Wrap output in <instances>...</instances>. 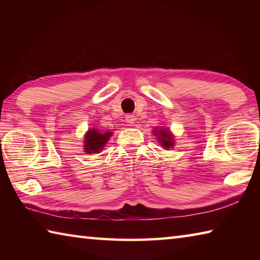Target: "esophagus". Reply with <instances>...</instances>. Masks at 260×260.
I'll return each mask as SVG.
<instances>
[{
  "label": "esophagus",
  "mask_w": 260,
  "mask_h": 260,
  "mask_svg": "<svg viewBox=\"0 0 260 260\" xmlns=\"http://www.w3.org/2000/svg\"><path fill=\"white\" fill-rule=\"evenodd\" d=\"M125 120L131 125V124H133V122L135 121V118H134V116H132V114H127V116L125 117Z\"/></svg>",
  "instance_id": "34e87169"
}]
</instances>
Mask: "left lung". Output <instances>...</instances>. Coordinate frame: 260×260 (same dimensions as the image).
<instances>
[{
  "label": "left lung",
  "mask_w": 260,
  "mask_h": 260,
  "mask_svg": "<svg viewBox=\"0 0 260 260\" xmlns=\"http://www.w3.org/2000/svg\"><path fill=\"white\" fill-rule=\"evenodd\" d=\"M156 135L158 136V140H159V142L161 143V146L164 148H171L173 147V141H172V135L169 131H159V132H156L155 131Z\"/></svg>",
  "instance_id": "8db88e82"
}]
</instances>
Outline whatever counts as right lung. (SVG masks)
Masks as SVG:
<instances>
[{
    "mask_svg": "<svg viewBox=\"0 0 260 260\" xmlns=\"http://www.w3.org/2000/svg\"><path fill=\"white\" fill-rule=\"evenodd\" d=\"M112 133H101L98 129H90L88 131L86 134V140H85V151L88 153H95L100 152L102 150L105 143L108 142V140Z\"/></svg>",
    "mask_w": 260,
    "mask_h": 260,
    "instance_id": "obj_1",
    "label": "right lung"
}]
</instances>
